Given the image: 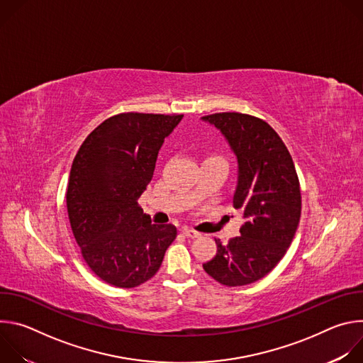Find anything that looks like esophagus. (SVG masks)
Listing matches in <instances>:
<instances>
[{
  "label": "esophagus",
  "mask_w": 363,
  "mask_h": 363,
  "mask_svg": "<svg viewBox=\"0 0 363 363\" xmlns=\"http://www.w3.org/2000/svg\"><path fill=\"white\" fill-rule=\"evenodd\" d=\"M182 234L185 235V237H188V238H198V237H201V234L198 233V231H195V230H191V228H182Z\"/></svg>",
  "instance_id": "34e87169"
}]
</instances>
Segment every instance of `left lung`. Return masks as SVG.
<instances>
[{"mask_svg": "<svg viewBox=\"0 0 363 363\" xmlns=\"http://www.w3.org/2000/svg\"><path fill=\"white\" fill-rule=\"evenodd\" d=\"M216 126L237 158L234 208L242 214L240 235L217 242L203 270L237 287L269 274L290 247L300 221L301 196L296 168L277 132L264 121L237 112L201 118Z\"/></svg>", "mask_w": 363, "mask_h": 363, "instance_id": "8db88e82", "label": "left lung"}]
</instances>
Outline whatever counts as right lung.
Here are the masks:
<instances>
[{"mask_svg":"<svg viewBox=\"0 0 363 363\" xmlns=\"http://www.w3.org/2000/svg\"><path fill=\"white\" fill-rule=\"evenodd\" d=\"M184 115L121 113L82 143L66 194L76 242L91 272L130 289L160 270L177 237L172 224H152L138 199L150 182L160 149Z\"/></svg>","mask_w":363,"mask_h":363,"instance_id":"right-lung-1","label":"right lung"}]
</instances>
